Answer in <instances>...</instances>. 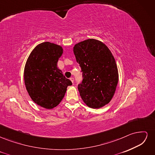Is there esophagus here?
<instances>
[{
  "label": "esophagus",
  "instance_id": "obj_1",
  "mask_svg": "<svg viewBox=\"0 0 155 155\" xmlns=\"http://www.w3.org/2000/svg\"><path fill=\"white\" fill-rule=\"evenodd\" d=\"M70 80L72 81V83H74V78H73L72 77V78H70Z\"/></svg>",
  "mask_w": 155,
  "mask_h": 155
}]
</instances>
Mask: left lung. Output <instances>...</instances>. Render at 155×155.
Here are the masks:
<instances>
[{"mask_svg": "<svg viewBox=\"0 0 155 155\" xmlns=\"http://www.w3.org/2000/svg\"><path fill=\"white\" fill-rule=\"evenodd\" d=\"M73 51L83 72V81L78 85L83 101L93 109L108 104L119 79L117 64L110 50L103 42L88 39L75 45Z\"/></svg>", "mask_w": 155, "mask_h": 155, "instance_id": "left-lung-1", "label": "left lung"}]
</instances>
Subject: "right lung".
I'll return each mask as SVG.
<instances>
[{
    "instance_id": "add662e5",
    "label": "right lung",
    "mask_w": 155,
    "mask_h": 155,
    "mask_svg": "<svg viewBox=\"0 0 155 155\" xmlns=\"http://www.w3.org/2000/svg\"><path fill=\"white\" fill-rule=\"evenodd\" d=\"M63 53L60 45L44 42L35 46L26 61L24 70L26 91L36 104L45 109L58 106L67 87L72 85L57 67Z\"/></svg>"
}]
</instances>
